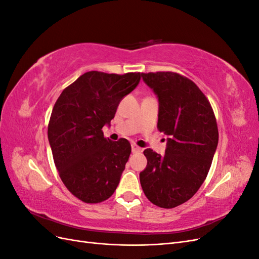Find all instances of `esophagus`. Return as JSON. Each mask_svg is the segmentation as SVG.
Segmentation results:
<instances>
[{"label":"esophagus","instance_id":"1","mask_svg":"<svg viewBox=\"0 0 259 259\" xmlns=\"http://www.w3.org/2000/svg\"><path fill=\"white\" fill-rule=\"evenodd\" d=\"M132 151L134 152V153H137V152H142V151H143V149L140 148V147H138L137 145H132Z\"/></svg>","mask_w":259,"mask_h":259}]
</instances>
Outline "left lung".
<instances>
[{"label": "left lung", "mask_w": 259, "mask_h": 259, "mask_svg": "<svg viewBox=\"0 0 259 259\" xmlns=\"http://www.w3.org/2000/svg\"><path fill=\"white\" fill-rule=\"evenodd\" d=\"M159 98L158 130L167 135L165 154L146 149L147 167L139 174L148 200L173 208L191 199L204 183L218 144L216 117L208 99L188 77L176 72L142 73Z\"/></svg>", "instance_id": "left-lung-1"}]
</instances>
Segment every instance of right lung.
I'll return each mask as SVG.
<instances>
[{"label": "right lung", "instance_id": "right-lung-1", "mask_svg": "<svg viewBox=\"0 0 259 259\" xmlns=\"http://www.w3.org/2000/svg\"><path fill=\"white\" fill-rule=\"evenodd\" d=\"M140 72L89 71L66 88L55 103L49 142L67 189L85 203H100L115 191L132 151L127 139L111 142L110 124L124 96L138 85Z\"/></svg>", "mask_w": 259, "mask_h": 259}]
</instances>
